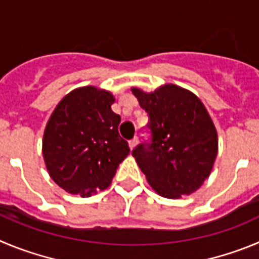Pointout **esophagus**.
Instances as JSON below:
<instances>
[{
  "mask_svg": "<svg viewBox=\"0 0 259 259\" xmlns=\"http://www.w3.org/2000/svg\"><path fill=\"white\" fill-rule=\"evenodd\" d=\"M137 144H138V138H133L132 141H129V147L132 150H134Z\"/></svg>",
  "mask_w": 259,
  "mask_h": 259,
  "instance_id": "obj_1",
  "label": "esophagus"
}]
</instances>
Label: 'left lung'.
<instances>
[{"mask_svg":"<svg viewBox=\"0 0 259 259\" xmlns=\"http://www.w3.org/2000/svg\"><path fill=\"white\" fill-rule=\"evenodd\" d=\"M148 113L150 143L133 150L151 187L167 199L191 195L209 178L218 153V135L208 111L196 95L166 83L152 93L133 88Z\"/></svg>","mask_w":259,"mask_h":259,"instance_id":"8db88e82","label":"left lung"}]
</instances>
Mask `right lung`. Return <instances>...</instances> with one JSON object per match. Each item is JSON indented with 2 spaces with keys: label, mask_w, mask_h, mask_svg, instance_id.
I'll list each match as a JSON object with an SVG mask.
<instances>
[{
  "label": "right lung",
  "mask_w": 259,
  "mask_h": 259,
  "mask_svg": "<svg viewBox=\"0 0 259 259\" xmlns=\"http://www.w3.org/2000/svg\"><path fill=\"white\" fill-rule=\"evenodd\" d=\"M113 103L112 93L83 86L67 94L51 113L44 133V160L51 179L68 193L85 197L106 190L129 155Z\"/></svg>",
  "instance_id": "1"
}]
</instances>
